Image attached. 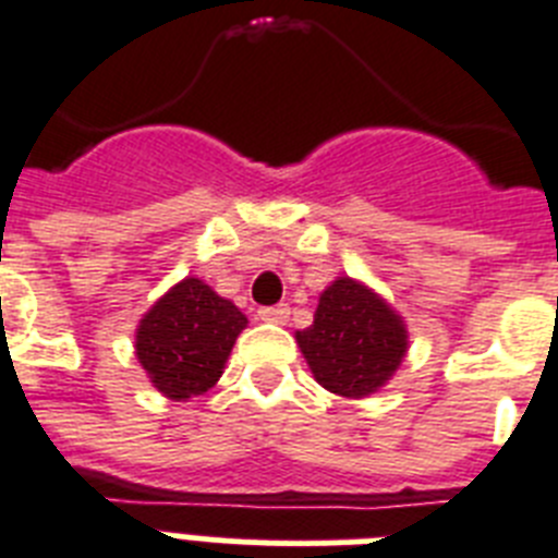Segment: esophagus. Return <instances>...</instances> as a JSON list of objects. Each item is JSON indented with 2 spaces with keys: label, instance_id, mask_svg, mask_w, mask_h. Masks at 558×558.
Masks as SVG:
<instances>
[{
  "label": "esophagus",
  "instance_id": "34e87169",
  "mask_svg": "<svg viewBox=\"0 0 558 558\" xmlns=\"http://www.w3.org/2000/svg\"><path fill=\"white\" fill-rule=\"evenodd\" d=\"M257 317L264 323H287L289 320V306L287 303H278V306H266L257 312Z\"/></svg>",
  "mask_w": 558,
  "mask_h": 558
}]
</instances>
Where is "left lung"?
Masks as SVG:
<instances>
[{"instance_id": "8db88e82", "label": "left lung", "mask_w": 558, "mask_h": 558, "mask_svg": "<svg viewBox=\"0 0 558 558\" xmlns=\"http://www.w3.org/2000/svg\"><path fill=\"white\" fill-rule=\"evenodd\" d=\"M294 340L315 380L349 400L377 395L409 354V326L400 312L349 275L323 289L315 320Z\"/></svg>"}]
</instances>
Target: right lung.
<instances>
[{
    "instance_id": "1",
    "label": "right lung",
    "mask_w": 558,
    "mask_h": 558,
    "mask_svg": "<svg viewBox=\"0 0 558 558\" xmlns=\"http://www.w3.org/2000/svg\"><path fill=\"white\" fill-rule=\"evenodd\" d=\"M246 315L201 278L178 280L138 320L135 357L167 400L186 402L221 380Z\"/></svg>"
}]
</instances>
